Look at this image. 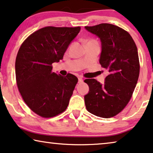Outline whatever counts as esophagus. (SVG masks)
<instances>
[{
    "mask_svg": "<svg viewBox=\"0 0 153 153\" xmlns=\"http://www.w3.org/2000/svg\"><path fill=\"white\" fill-rule=\"evenodd\" d=\"M82 81H83L82 78H78V82H82Z\"/></svg>",
    "mask_w": 153,
    "mask_h": 153,
    "instance_id": "esophagus-1",
    "label": "esophagus"
}]
</instances>
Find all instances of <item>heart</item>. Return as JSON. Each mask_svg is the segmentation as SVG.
I'll list each match as a JSON object with an SVG mask.
<instances>
[{
  "mask_svg": "<svg viewBox=\"0 0 153 153\" xmlns=\"http://www.w3.org/2000/svg\"><path fill=\"white\" fill-rule=\"evenodd\" d=\"M91 41H94V40H91Z\"/></svg>",
  "mask_w": 153,
  "mask_h": 153,
  "instance_id": "obj_1",
  "label": "heart"
}]
</instances>
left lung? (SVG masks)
I'll return each mask as SVG.
<instances>
[{"label":"left lung","mask_w":153,"mask_h":153,"mask_svg":"<svg viewBox=\"0 0 153 153\" xmlns=\"http://www.w3.org/2000/svg\"><path fill=\"white\" fill-rule=\"evenodd\" d=\"M85 28L100 38V63L108 75L103 84L86 79L89 91L85 96L88 112L103 118L114 117L131 99L139 76L140 64L135 42L123 28L111 24H100Z\"/></svg>","instance_id":"1"}]
</instances>
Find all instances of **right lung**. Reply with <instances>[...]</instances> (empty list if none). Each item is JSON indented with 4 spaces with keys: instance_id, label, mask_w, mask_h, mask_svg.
<instances>
[{
    "instance_id": "right-lung-1",
    "label": "right lung",
    "mask_w": 153,
    "mask_h": 153,
    "mask_svg": "<svg viewBox=\"0 0 153 153\" xmlns=\"http://www.w3.org/2000/svg\"><path fill=\"white\" fill-rule=\"evenodd\" d=\"M80 27L46 26L23 42L15 62L16 80L21 96L38 115L49 118L66 111L78 79L52 72V64L63 59Z\"/></svg>"
}]
</instances>
